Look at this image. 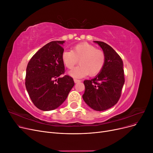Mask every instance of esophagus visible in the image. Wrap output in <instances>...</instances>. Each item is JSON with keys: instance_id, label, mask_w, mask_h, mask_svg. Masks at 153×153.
Wrapping results in <instances>:
<instances>
[{"instance_id": "obj_1", "label": "esophagus", "mask_w": 153, "mask_h": 153, "mask_svg": "<svg viewBox=\"0 0 153 153\" xmlns=\"http://www.w3.org/2000/svg\"><path fill=\"white\" fill-rule=\"evenodd\" d=\"M74 82H75V83H78V82H81V80H77V79H74Z\"/></svg>"}]
</instances>
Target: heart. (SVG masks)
<instances>
[{
    "mask_svg": "<svg viewBox=\"0 0 153 153\" xmlns=\"http://www.w3.org/2000/svg\"><path fill=\"white\" fill-rule=\"evenodd\" d=\"M61 58L64 66L69 69H73L79 60L80 65L69 72L74 78H82L88 74L96 76L102 70L105 63L103 51L85 42L75 45L71 51H64Z\"/></svg>",
    "mask_w": 153,
    "mask_h": 153,
    "instance_id": "1",
    "label": "heart"
}]
</instances>
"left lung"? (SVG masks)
I'll list each match as a JSON object with an SVG mask.
<instances>
[{"label":"left lung","instance_id":"left-lung-1","mask_svg":"<svg viewBox=\"0 0 153 153\" xmlns=\"http://www.w3.org/2000/svg\"><path fill=\"white\" fill-rule=\"evenodd\" d=\"M102 48L105 63L101 71L91 80H84L82 98L87 105L96 111H103L117 103L124 84L123 62L121 57L102 41H94Z\"/></svg>","mask_w":153,"mask_h":153}]
</instances>
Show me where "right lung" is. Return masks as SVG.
<instances>
[{"label": "right lung", "mask_w": 153, "mask_h": 153, "mask_svg": "<svg viewBox=\"0 0 153 153\" xmlns=\"http://www.w3.org/2000/svg\"><path fill=\"white\" fill-rule=\"evenodd\" d=\"M64 41L45 45L30 59L26 69L25 87L37 108L49 111L58 108L66 100L75 85L73 78L64 73L62 61Z\"/></svg>", "instance_id": "right-lung-1"}]
</instances>
